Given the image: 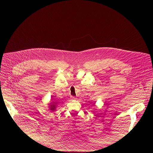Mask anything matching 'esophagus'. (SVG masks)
Instances as JSON below:
<instances>
[{
	"label": "esophagus",
	"mask_w": 153,
	"mask_h": 153,
	"mask_svg": "<svg viewBox=\"0 0 153 153\" xmlns=\"http://www.w3.org/2000/svg\"><path fill=\"white\" fill-rule=\"evenodd\" d=\"M71 99L72 100H76V98L75 97H74V96H71Z\"/></svg>",
	"instance_id": "1"
}]
</instances>
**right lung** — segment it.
<instances>
[{
    "instance_id": "obj_1",
    "label": "right lung",
    "mask_w": 153,
    "mask_h": 153,
    "mask_svg": "<svg viewBox=\"0 0 153 153\" xmlns=\"http://www.w3.org/2000/svg\"><path fill=\"white\" fill-rule=\"evenodd\" d=\"M50 110L51 111H54L56 107V103L55 102H51L50 103Z\"/></svg>"
}]
</instances>
